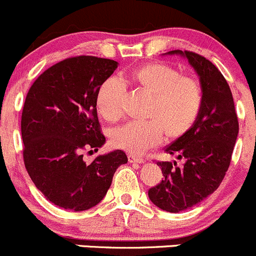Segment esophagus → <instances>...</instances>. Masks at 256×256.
I'll return each mask as SVG.
<instances>
[{
	"mask_svg": "<svg viewBox=\"0 0 256 256\" xmlns=\"http://www.w3.org/2000/svg\"><path fill=\"white\" fill-rule=\"evenodd\" d=\"M128 160L129 163H144V159L140 158V156H133V154H129L128 156Z\"/></svg>",
	"mask_w": 256,
	"mask_h": 256,
	"instance_id": "obj_1",
	"label": "esophagus"
}]
</instances>
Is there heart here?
Instances as JSON below:
<instances>
[{"label":"heart","instance_id":"obj_1","mask_svg":"<svg viewBox=\"0 0 256 256\" xmlns=\"http://www.w3.org/2000/svg\"><path fill=\"white\" fill-rule=\"evenodd\" d=\"M129 80L150 97L146 122H129L112 129L110 142L116 148L142 154L160 143L163 130L169 138H178L189 130L202 108V88L196 80L183 77L179 70L162 63L143 66L132 72ZM127 86L117 76L100 84L96 97L100 114L108 122L122 116Z\"/></svg>","mask_w":256,"mask_h":256}]
</instances>
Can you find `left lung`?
I'll return each mask as SVG.
<instances>
[{
	"instance_id": "obj_1",
	"label": "left lung",
	"mask_w": 256,
	"mask_h": 256,
	"mask_svg": "<svg viewBox=\"0 0 256 256\" xmlns=\"http://www.w3.org/2000/svg\"><path fill=\"white\" fill-rule=\"evenodd\" d=\"M164 54L188 60L198 74L203 96L193 127L166 148L183 164L158 162L164 179L148 190L154 206L179 213L203 202L220 186L229 168L239 123L229 84L210 60L188 50Z\"/></svg>"
}]
</instances>
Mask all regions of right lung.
<instances>
[{
  "mask_svg": "<svg viewBox=\"0 0 256 256\" xmlns=\"http://www.w3.org/2000/svg\"><path fill=\"white\" fill-rule=\"evenodd\" d=\"M117 67L107 58H67L44 70L27 93L21 120L24 166L36 188L60 208L82 212L97 206L118 166L128 162L120 149L90 164L82 154L106 143L96 97Z\"/></svg>",
  "mask_w": 256,
  "mask_h": 256,
  "instance_id": "1",
  "label": "right lung"
}]
</instances>
